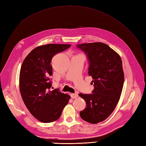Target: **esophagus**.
<instances>
[{"label": "esophagus", "instance_id": "obj_1", "mask_svg": "<svg viewBox=\"0 0 146 146\" xmlns=\"http://www.w3.org/2000/svg\"><path fill=\"white\" fill-rule=\"evenodd\" d=\"M70 95H71V97L72 98H76L78 96V94H71Z\"/></svg>", "mask_w": 146, "mask_h": 146}]
</instances>
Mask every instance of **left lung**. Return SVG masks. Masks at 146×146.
Here are the masks:
<instances>
[{"label":"left lung","instance_id":"1","mask_svg":"<svg viewBox=\"0 0 146 146\" xmlns=\"http://www.w3.org/2000/svg\"><path fill=\"white\" fill-rule=\"evenodd\" d=\"M77 47L87 55L88 75L95 87L92 94L78 95L86 102L80 115L86 122L97 123L110 116L119 101L124 82L122 60L103 42L84 43Z\"/></svg>","mask_w":146,"mask_h":146}]
</instances>
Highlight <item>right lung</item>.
<instances>
[{"label":"right lung","instance_id":"obj_1","mask_svg":"<svg viewBox=\"0 0 146 146\" xmlns=\"http://www.w3.org/2000/svg\"><path fill=\"white\" fill-rule=\"evenodd\" d=\"M70 46L61 44L39 46L29 52L22 64L19 75L22 98L30 113L41 122L58 120L71 98L58 89L51 90L49 79L52 75V57Z\"/></svg>","mask_w":146,"mask_h":146}]
</instances>
